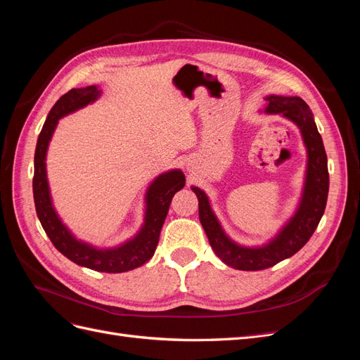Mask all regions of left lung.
Masks as SVG:
<instances>
[{
    "mask_svg": "<svg viewBox=\"0 0 360 360\" xmlns=\"http://www.w3.org/2000/svg\"><path fill=\"white\" fill-rule=\"evenodd\" d=\"M266 112L282 114L300 129L304 146L308 150V169L304 180V191L299 209L291 221L282 228V231L269 245L263 248H243L230 240L213 214L209 198L205 193L192 188L198 197L200 221L214 254L226 266L237 270H264L278 264L279 261L292 257L300 250L319 226L326 209L329 193V171L328 156L323 146L321 135L314 122V115L300 97L269 96Z\"/></svg>",
    "mask_w": 360,
    "mask_h": 360,
    "instance_id": "left-lung-1",
    "label": "left lung"
}]
</instances>
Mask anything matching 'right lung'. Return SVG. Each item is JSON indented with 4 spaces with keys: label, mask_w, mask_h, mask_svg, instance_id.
I'll use <instances>...</instances> for the list:
<instances>
[{
    "label": "right lung",
    "mask_w": 360,
    "mask_h": 360,
    "mask_svg": "<svg viewBox=\"0 0 360 360\" xmlns=\"http://www.w3.org/2000/svg\"><path fill=\"white\" fill-rule=\"evenodd\" d=\"M101 96V90L96 85L85 89H72L61 96L57 103L52 106L45 124L37 139L34 153V177H32V193L39 221L43 230L51 238L52 245L60 252L68 257L78 266L89 267L105 274H122V271L134 270L153 257L159 243L160 230L168 214L169 204L174 193L184 188V174L180 169H174L159 176L147 191V212L143 230L127 243L114 249H96L90 245L82 243L69 233L63 225L60 217L53 210L46 179V150L58 120L90 102H94Z\"/></svg>",
    "instance_id": "obj_1"
}]
</instances>
